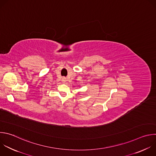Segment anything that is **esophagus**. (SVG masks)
Listing matches in <instances>:
<instances>
[{
  "instance_id": "1",
  "label": "esophagus",
  "mask_w": 156,
  "mask_h": 156,
  "mask_svg": "<svg viewBox=\"0 0 156 156\" xmlns=\"http://www.w3.org/2000/svg\"><path fill=\"white\" fill-rule=\"evenodd\" d=\"M62 81L63 83H66V82L67 81V79L66 78H62Z\"/></svg>"
}]
</instances>
